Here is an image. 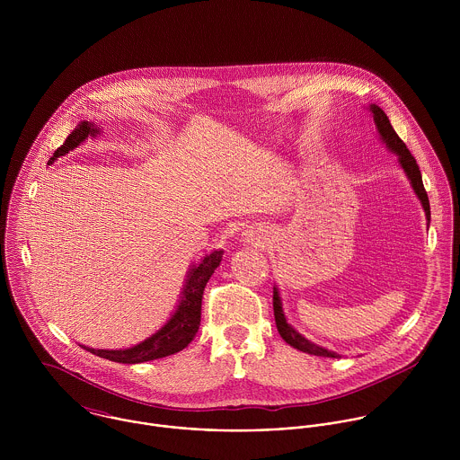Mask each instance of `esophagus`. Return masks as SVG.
I'll return each instance as SVG.
<instances>
[{"label": "esophagus", "instance_id": "obj_1", "mask_svg": "<svg viewBox=\"0 0 460 460\" xmlns=\"http://www.w3.org/2000/svg\"><path fill=\"white\" fill-rule=\"evenodd\" d=\"M244 243L253 244V246H261V244H262V235H261L259 232L250 230V232H246V234H244Z\"/></svg>", "mask_w": 460, "mask_h": 460}]
</instances>
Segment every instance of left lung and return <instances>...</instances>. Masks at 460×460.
Returning <instances> with one entry per match:
<instances>
[{
    "instance_id": "8db88e82",
    "label": "left lung",
    "mask_w": 460,
    "mask_h": 460,
    "mask_svg": "<svg viewBox=\"0 0 460 460\" xmlns=\"http://www.w3.org/2000/svg\"><path fill=\"white\" fill-rule=\"evenodd\" d=\"M370 111L374 113V120H376V126H377V131L381 134L383 141L388 145V148L394 152L398 155V163L400 166L403 168L407 179L411 181V186L414 190V193L420 198L423 208H425V214H427V219L430 221V203H429V197H427V191L423 188V181H421V172H420V166L416 163V159L412 157V154L409 152V148L405 146V143L398 137V134L394 132L392 124H390V119L386 117V113L372 104L370 106ZM272 308H274V321H276V328L278 332L281 334V338L292 345L294 349L297 350H303V352H308V354H314V356H323V358H340L336 352L328 350V349H323L312 341H308L305 336H301L297 331L294 328H290L285 321V315H283V310H281V299H279V294H278V288L274 287L272 288Z\"/></svg>"
}]
</instances>
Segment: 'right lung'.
Wrapping results in <instances>:
<instances>
[{"mask_svg": "<svg viewBox=\"0 0 460 460\" xmlns=\"http://www.w3.org/2000/svg\"><path fill=\"white\" fill-rule=\"evenodd\" d=\"M95 136L97 129L93 124L81 122L74 131L66 136V143L55 150L53 157L49 159V164L60 155L68 154V150H74L81 141H84L88 136ZM223 252H214L210 255H205L203 261L198 263L197 267L191 269L186 279V287L182 292V301L173 314V317L164 324V328L159 329L155 334L146 338L145 341L134 345L131 349L124 350H102V349H90L83 347L88 352L106 358L110 361L117 363H143V361H152L159 359L170 354H175L188 347V343L195 338V334L199 328V317H201V297L207 281L210 279L214 269L221 262Z\"/></svg>", "mask_w": 460, "mask_h": 460, "instance_id": "right-lung-1", "label": "right lung"}]
</instances>
